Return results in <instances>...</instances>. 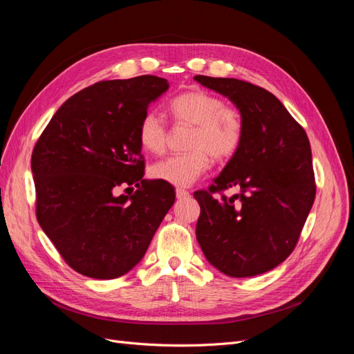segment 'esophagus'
<instances>
[{"label": "esophagus", "instance_id": "1", "mask_svg": "<svg viewBox=\"0 0 354 354\" xmlns=\"http://www.w3.org/2000/svg\"><path fill=\"white\" fill-rule=\"evenodd\" d=\"M176 196H177V199H186L190 196V194L185 189H176Z\"/></svg>", "mask_w": 354, "mask_h": 354}]
</instances>
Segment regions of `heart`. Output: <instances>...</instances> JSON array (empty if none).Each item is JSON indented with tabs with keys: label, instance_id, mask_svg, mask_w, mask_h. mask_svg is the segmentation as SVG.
I'll use <instances>...</instances> for the list:
<instances>
[{
	"label": "heart",
	"instance_id": "1",
	"mask_svg": "<svg viewBox=\"0 0 354 354\" xmlns=\"http://www.w3.org/2000/svg\"><path fill=\"white\" fill-rule=\"evenodd\" d=\"M177 124L194 127L186 155L165 158L151 167V176L173 186L186 187L207 173L211 159L226 160L239 151L243 138L241 113L229 108L217 95L202 90H189L169 102ZM138 142L145 151L162 153L168 128L158 112H146L138 124Z\"/></svg>",
	"mask_w": 354,
	"mask_h": 354
}]
</instances>
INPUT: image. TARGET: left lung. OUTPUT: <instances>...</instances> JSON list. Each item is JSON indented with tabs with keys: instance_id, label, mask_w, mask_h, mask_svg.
Segmentation results:
<instances>
[{
	"instance_id": "obj_1",
	"label": "left lung",
	"mask_w": 354,
	"mask_h": 354,
	"mask_svg": "<svg viewBox=\"0 0 354 354\" xmlns=\"http://www.w3.org/2000/svg\"><path fill=\"white\" fill-rule=\"evenodd\" d=\"M194 80L229 97L243 122L239 151L208 190L194 194L201 205L196 239L209 264L224 274L266 273L294 251L315 202L308 137L270 91L234 78ZM232 187L240 194L213 196Z\"/></svg>"
}]
</instances>
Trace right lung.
Segmentation results:
<instances>
[{
    "instance_id": "add662e5",
    "label": "right lung",
    "mask_w": 354,
    "mask_h": 354,
    "mask_svg": "<svg viewBox=\"0 0 354 354\" xmlns=\"http://www.w3.org/2000/svg\"><path fill=\"white\" fill-rule=\"evenodd\" d=\"M168 87L153 75L100 81L63 103L38 138L30 159L37 218L75 272L93 279L128 273L173 207V186L143 178L137 136ZM122 184L138 190L116 197Z\"/></svg>"
}]
</instances>
